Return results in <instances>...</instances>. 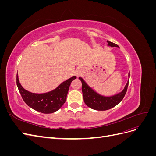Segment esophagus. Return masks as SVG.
Returning <instances> with one entry per match:
<instances>
[{
	"label": "esophagus",
	"instance_id": "esophagus-1",
	"mask_svg": "<svg viewBox=\"0 0 156 156\" xmlns=\"http://www.w3.org/2000/svg\"><path fill=\"white\" fill-rule=\"evenodd\" d=\"M83 72V69L81 67H78L76 69H75V74L77 76H79L81 74H82Z\"/></svg>",
	"mask_w": 156,
	"mask_h": 156
}]
</instances>
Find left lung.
Wrapping results in <instances>:
<instances>
[{
	"instance_id": "1",
	"label": "left lung",
	"mask_w": 156,
	"mask_h": 156,
	"mask_svg": "<svg viewBox=\"0 0 156 156\" xmlns=\"http://www.w3.org/2000/svg\"><path fill=\"white\" fill-rule=\"evenodd\" d=\"M107 42L108 46L112 47V48H114V47L119 48V45L114 43H112L108 40H107ZM79 79L81 80L82 83V92L84 101L85 103V104L88 107L94 110L106 111L117 105L124 98L127 92V87H128L129 73L128 74V81H127L124 89L120 92L111 96H105L101 95L95 90H94L81 77H79Z\"/></svg>"
}]
</instances>
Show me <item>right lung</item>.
I'll return each instance as SVG.
<instances>
[{"mask_svg": "<svg viewBox=\"0 0 156 156\" xmlns=\"http://www.w3.org/2000/svg\"><path fill=\"white\" fill-rule=\"evenodd\" d=\"M73 76L66 80L54 90L45 93H32L23 88L20 82L17 73V86L23 100L33 109L45 114H49L58 111L66 100L70 84L76 79Z\"/></svg>", "mask_w": 156, "mask_h": 156, "instance_id": "1", "label": "right lung"}]
</instances>
